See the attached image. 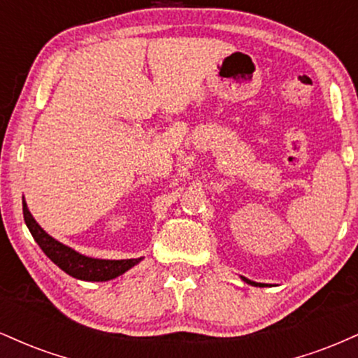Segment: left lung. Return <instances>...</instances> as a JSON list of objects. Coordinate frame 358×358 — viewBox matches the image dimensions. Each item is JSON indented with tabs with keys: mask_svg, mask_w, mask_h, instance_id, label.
Here are the masks:
<instances>
[{
	"mask_svg": "<svg viewBox=\"0 0 358 358\" xmlns=\"http://www.w3.org/2000/svg\"><path fill=\"white\" fill-rule=\"evenodd\" d=\"M244 279L245 282H248V285H250V286H259V287H262V286H266L264 282H256V281H250V279H248V278H242Z\"/></svg>",
	"mask_w": 358,
	"mask_h": 358,
	"instance_id": "8db88e82",
	"label": "left lung"
}]
</instances>
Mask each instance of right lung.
<instances>
[{"label": "right lung", "mask_w": 358, "mask_h": 358, "mask_svg": "<svg viewBox=\"0 0 358 358\" xmlns=\"http://www.w3.org/2000/svg\"><path fill=\"white\" fill-rule=\"evenodd\" d=\"M23 217L24 224H27L28 231L31 232L36 244L40 245V249L43 250L45 256H47L53 264H57L59 268L67 273L69 276L82 279V281H110V279L121 276L126 271L143 261V257L139 259H121V261H110V259H96L84 256V254L77 252L76 249L69 248V245L62 244L57 239H53L50 234H47L42 227L38 225V222L34 219L30 210H28V205L23 200Z\"/></svg>", "instance_id": "1"}]
</instances>
